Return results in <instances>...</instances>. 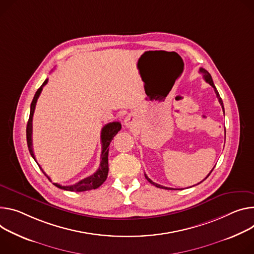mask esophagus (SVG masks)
Listing matches in <instances>:
<instances>
[{
    "label": "esophagus",
    "instance_id": "esophagus-1",
    "mask_svg": "<svg viewBox=\"0 0 254 254\" xmlns=\"http://www.w3.org/2000/svg\"><path fill=\"white\" fill-rule=\"evenodd\" d=\"M135 118L133 114H128L127 117L125 120V125L127 126V127H132L133 126H135Z\"/></svg>",
    "mask_w": 254,
    "mask_h": 254
}]
</instances>
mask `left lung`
<instances>
[{
    "mask_svg": "<svg viewBox=\"0 0 254 254\" xmlns=\"http://www.w3.org/2000/svg\"><path fill=\"white\" fill-rule=\"evenodd\" d=\"M199 73H201L202 75H203V79H204V81L206 82V83H209L213 88H214V90H215V93H216V95H217V97H218V99H219V102H220V104L222 105V108H223V110H224V105H223V101H222V99H221V97H220V94H219V92H218V90H217V88H216V86L214 85V82H213V79H212V76H211V74L207 72L206 70H204V68H202V67H200L199 68ZM215 168V167H214ZM214 168L211 170V172L207 174V176L204 178V179H206L207 177L210 176V174L212 173V171L214 170ZM145 177H146V179L151 183V184H153V186H155L156 188H158V189H164V190H173V189H170V188H166V187H163V186H160V184H158V183H156V182H154V181H152L148 176H147V174H145ZM203 179V180H204ZM202 180V181H203ZM202 181H200V182H202ZM199 182V183H200ZM199 183H197V184H199ZM194 187V186H193Z\"/></svg>",
    "mask_w": 254,
    "mask_h": 254,
    "instance_id": "1",
    "label": "left lung"
}]
</instances>
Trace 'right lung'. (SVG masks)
Segmentation results:
<instances>
[{
    "label": "right lung",
    "instance_id": "add662e5",
    "mask_svg": "<svg viewBox=\"0 0 254 254\" xmlns=\"http://www.w3.org/2000/svg\"><path fill=\"white\" fill-rule=\"evenodd\" d=\"M49 79L45 80L43 82V84L39 87V89L36 91V93L33 97V100L31 102V106H30V114H29V120L27 123V127H26V137H27V145H28V150L32 156V158L35 160V162L37 163V165L39 166V168L42 170V168L40 167V165L38 164L37 160L34 156V152H33V148H32V119H33V113H34V109H35V105L37 102V99L41 93L42 88L44 85H47ZM122 128V125L119 122H114V123H109L107 125H105L102 127L101 130V143H102V152H101V162H100V166L98 168V170L94 173L90 175L89 177H86L82 180H80L79 182L73 184V186H67V187H63L59 183H53L54 186H56L57 188L64 190H68V191H87V190H96L98 189L101 184L106 180L107 175H108V146L110 144V142L113 140V136L117 134ZM42 172L45 174V172L42 170ZM47 175V174H45ZM47 177L51 180V178L47 175ZM52 181V180H51Z\"/></svg>",
    "mask_w": 254,
    "mask_h": 254
}]
</instances>
